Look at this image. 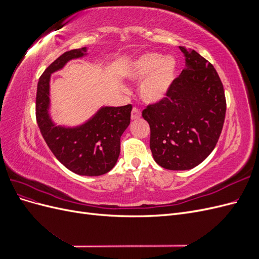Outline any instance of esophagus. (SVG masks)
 <instances>
[{"instance_id": "esophagus-1", "label": "esophagus", "mask_w": 259, "mask_h": 259, "mask_svg": "<svg viewBox=\"0 0 259 259\" xmlns=\"http://www.w3.org/2000/svg\"><path fill=\"white\" fill-rule=\"evenodd\" d=\"M140 115H142V113H140V111L138 110L137 108H133L132 110V114H131V119L132 120H138Z\"/></svg>"}]
</instances>
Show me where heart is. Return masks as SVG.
Listing matches in <instances>:
<instances>
[{
	"instance_id": "b5f03b06",
	"label": "heart",
	"mask_w": 259,
	"mask_h": 259,
	"mask_svg": "<svg viewBox=\"0 0 259 259\" xmlns=\"http://www.w3.org/2000/svg\"><path fill=\"white\" fill-rule=\"evenodd\" d=\"M178 75L176 60L159 53H145L127 66L125 76L140 83L139 96L148 105L165 99Z\"/></svg>"
}]
</instances>
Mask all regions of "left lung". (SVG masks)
I'll list each match as a JSON object with an SVG mask.
<instances>
[{
	"label": "left lung",
	"mask_w": 259,
	"mask_h": 259,
	"mask_svg": "<svg viewBox=\"0 0 259 259\" xmlns=\"http://www.w3.org/2000/svg\"><path fill=\"white\" fill-rule=\"evenodd\" d=\"M179 50L186 68L167 97L143 111L150 125L153 159L170 170L191 169L207 158L221 136L226 114L224 86L213 65L193 50Z\"/></svg>",
	"instance_id": "8db88e82"
}]
</instances>
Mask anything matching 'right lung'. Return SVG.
Segmentation results:
<instances>
[{
    "label": "right lung",
    "instance_id": "1",
    "mask_svg": "<svg viewBox=\"0 0 259 259\" xmlns=\"http://www.w3.org/2000/svg\"><path fill=\"white\" fill-rule=\"evenodd\" d=\"M86 48L66 52L43 72L36 91V122L61 164L77 175L99 176L111 170L119 159L120 138L130 125L132 105L104 106L91 119L72 127L56 125L50 114L51 75L70 60L86 56Z\"/></svg>",
    "mask_w": 259,
    "mask_h": 259
}]
</instances>
